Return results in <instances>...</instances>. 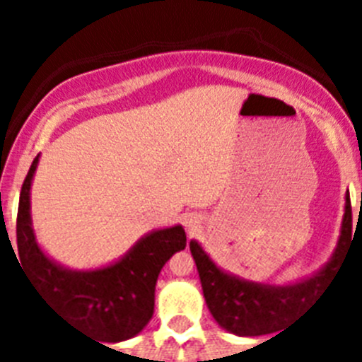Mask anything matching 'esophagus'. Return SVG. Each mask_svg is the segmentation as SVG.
<instances>
[{
    "mask_svg": "<svg viewBox=\"0 0 362 362\" xmlns=\"http://www.w3.org/2000/svg\"><path fill=\"white\" fill-rule=\"evenodd\" d=\"M197 223H199V221L196 219V217H190V219H187V226H188V230H196L197 228Z\"/></svg>",
    "mask_w": 362,
    "mask_h": 362,
    "instance_id": "esophagus-1",
    "label": "esophagus"
}]
</instances>
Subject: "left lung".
<instances>
[{"mask_svg":"<svg viewBox=\"0 0 362 362\" xmlns=\"http://www.w3.org/2000/svg\"><path fill=\"white\" fill-rule=\"evenodd\" d=\"M350 241L351 204L350 196H346L341 239L334 257L321 272L300 283L288 284V286H272V284L243 281L219 270L196 241H190V252L196 259L204 300L214 319L232 334L254 337V335L277 332L279 326L286 322V319L292 317L293 313L306 306V303L319 296L335 276L337 267L343 263L344 250Z\"/></svg>","mask_w":362,"mask_h":362,"instance_id":"8db88e82","label":"left lung"}]
</instances>
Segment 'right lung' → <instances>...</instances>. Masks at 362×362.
Here are the masks:
<instances>
[{"mask_svg": "<svg viewBox=\"0 0 362 362\" xmlns=\"http://www.w3.org/2000/svg\"><path fill=\"white\" fill-rule=\"evenodd\" d=\"M37 158L19 194L16 221L19 263L41 297L86 335L105 343L134 337L152 317L159 272L175 252L187 246L183 226L148 233L121 261L101 270L62 268L40 250L30 226V185Z\"/></svg>", "mask_w": 362, "mask_h": 362, "instance_id": "right-lung-1", "label": "right lung"}]
</instances>
